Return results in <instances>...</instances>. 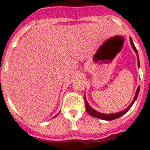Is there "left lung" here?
<instances>
[{
	"mask_svg": "<svg viewBox=\"0 0 150 150\" xmlns=\"http://www.w3.org/2000/svg\"><path fill=\"white\" fill-rule=\"evenodd\" d=\"M130 42H131V45L132 47L133 50H135V52L137 54V60H138V64H139V56H138V51H137V49L136 47H135L134 45V43H133V41L132 40V38L130 37ZM139 90H140V86L138 87L137 90L135 92V96L133 99L132 102L131 103V104L128 106L125 110H124L122 111L121 112H118V113H114V114H102V113H100V112L96 111L94 109H93L89 105L88 102L86 101V96H85V104H86V112L89 115H91L93 117H97V118H100V119H102V120H105V121H111V120H114V119H117L121 117L122 115L125 114L126 112L128 111V110L130 109L132 106L134 104V103L135 101L136 100L138 97V95H139Z\"/></svg>",
	"mask_w": 150,
	"mask_h": 150,
	"instance_id": "1",
	"label": "left lung"
}]
</instances>
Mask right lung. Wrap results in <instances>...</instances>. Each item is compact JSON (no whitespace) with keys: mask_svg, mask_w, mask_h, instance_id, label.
Returning a JSON list of instances; mask_svg holds the SVG:
<instances>
[{"mask_svg":"<svg viewBox=\"0 0 150 150\" xmlns=\"http://www.w3.org/2000/svg\"><path fill=\"white\" fill-rule=\"evenodd\" d=\"M57 115H58V114H57ZM57 115H56V116H57Z\"/></svg>","mask_w":150,"mask_h":150,"instance_id":"add662e5","label":"right lung"}]
</instances>
